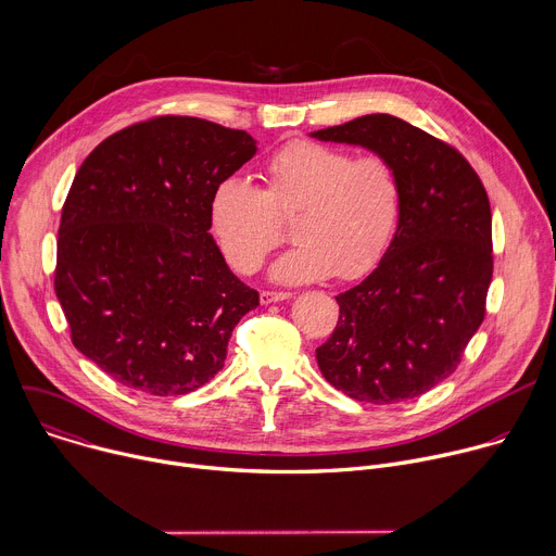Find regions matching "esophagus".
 <instances>
[{
  "label": "esophagus",
  "mask_w": 556,
  "mask_h": 556,
  "mask_svg": "<svg viewBox=\"0 0 556 556\" xmlns=\"http://www.w3.org/2000/svg\"><path fill=\"white\" fill-rule=\"evenodd\" d=\"M290 296H292L290 292H273V290H262V292H260V301H262L264 305L277 303V301H286V299H290Z\"/></svg>",
  "instance_id": "obj_1"
}]
</instances>
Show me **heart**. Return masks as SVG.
<instances>
[{"label":"heart","instance_id":"1","mask_svg":"<svg viewBox=\"0 0 556 556\" xmlns=\"http://www.w3.org/2000/svg\"><path fill=\"white\" fill-rule=\"evenodd\" d=\"M264 189L244 176L222 178L208 200V222L226 262L255 273L283 240L281 219L294 215L296 244L270 277L281 283L319 281L337 273L356 279L371 270L399 228L403 187L380 155L316 140H292L266 157Z\"/></svg>","mask_w":556,"mask_h":556}]
</instances>
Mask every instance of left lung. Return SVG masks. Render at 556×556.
<instances>
[{"label":"left lung","instance_id":"obj_1","mask_svg":"<svg viewBox=\"0 0 556 556\" xmlns=\"http://www.w3.org/2000/svg\"><path fill=\"white\" fill-rule=\"evenodd\" d=\"M309 136L374 151L403 187L391 244L361 283L337 296L339 324L316 363L358 403L412 401L455 371L484 321L493 279L486 189L457 149L389 114Z\"/></svg>","mask_w":556,"mask_h":556}]
</instances>
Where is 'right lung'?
<instances>
[{"instance_id": "right-lung-1", "label": "right lung", "mask_w": 556, "mask_h": 556, "mask_svg": "<svg viewBox=\"0 0 556 556\" xmlns=\"http://www.w3.org/2000/svg\"><path fill=\"white\" fill-rule=\"evenodd\" d=\"M257 140L193 116H157L105 138L61 211L54 292L74 348L116 382L182 395L208 382L260 305L208 232L213 187Z\"/></svg>"}]
</instances>
